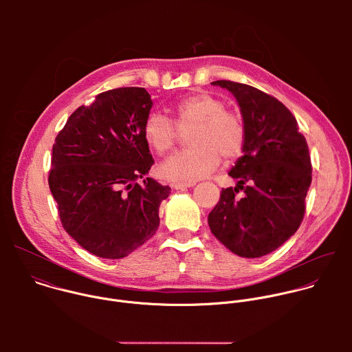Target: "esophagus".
Segmentation results:
<instances>
[{"mask_svg":"<svg viewBox=\"0 0 352 352\" xmlns=\"http://www.w3.org/2000/svg\"><path fill=\"white\" fill-rule=\"evenodd\" d=\"M195 184H196L195 181H188V182H184V181H175V182H173V188H174V189L190 188V186H193Z\"/></svg>","mask_w":352,"mask_h":352,"instance_id":"obj_1","label":"esophagus"}]
</instances>
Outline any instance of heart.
<instances>
[{
    "label": "heart",
    "instance_id": "heart-1",
    "mask_svg": "<svg viewBox=\"0 0 352 352\" xmlns=\"http://www.w3.org/2000/svg\"><path fill=\"white\" fill-rule=\"evenodd\" d=\"M174 121L162 113H150L143 124L146 143L160 156L170 153L188 133L186 150L170 157L160 174L170 181H196L213 173L224 160L241 156L246 144V124L241 113L227 110L224 100L209 91L186 96L173 107Z\"/></svg>",
    "mask_w": 352,
    "mask_h": 352
}]
</instances>
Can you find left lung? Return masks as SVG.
<instances>
[{
    "mask_svg": "<svg viewBox=\"0 0 352 352\" xmlns=\"http://www.w3.org/2000/svg\"><path fill=\"white\" fill-rule=\"evenodd\" d=\"M230 90L246 124V144L232 170L235 188L221 190L209 213L212 234L241 258H261L281 246L300 226L312 182L305 136L292 113L254 86L216 80ZM239 190L244 195H236Z\"/></svg>",
    "mask_w": 352,
    "mask_h": 352,
    "instance_id": "8db88e82",
    "label": "left lung"
}]
</instances>
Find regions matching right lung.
Wrapping results in <instances>:
<instances>
[{
  "label": "right lung",
  "mask_w": 352,
  "mask_h": 352,
  "mask_svg": "<svg viewBox=\"0 0 352 352\" xmlns=\"http://www.w3.org/2000/svg\"><path fill=\"white\" fill-rule=\"evenodd\" d=\"M143 87L96 96L68 118L53 144L48 186L64 230L90 254L121 259L152 238L171 188L144 177L155 160L143 136L152 109Z\"/></svg>",
  "instance_id": "add662e5"
}]
</instances>
